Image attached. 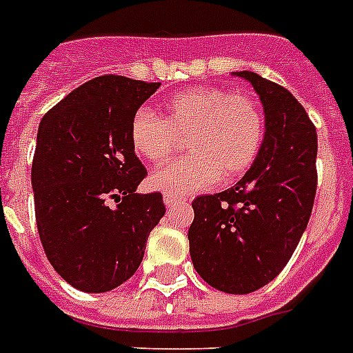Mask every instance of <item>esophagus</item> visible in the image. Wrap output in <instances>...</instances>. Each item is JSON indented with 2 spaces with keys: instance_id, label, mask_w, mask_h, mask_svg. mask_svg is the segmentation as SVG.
Masks as SVG:
<instances>
[{
  "instance_id": "1",
  "label": "esophagus",
  "mask_w": 353,
  "mask_h": 353,
  "mask_svg": "<svg viewBox=\"0 0 353 353\" xmlns=\"http://www.w3.org/2000/svg\"><path fill=\"white\" fill-rule=\"evenodd\" d=\"M165 203L168 205V207H172V205H177L181 203V201H185V198H177V196H170V194H165Z\"/></svg>"
}]
</instances>
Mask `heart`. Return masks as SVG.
<instances>
[{
	"instance_id": "1",
	"label": "heart",
	"mask_w": 353,
	"mask_h": 353,
	"mask_svg": "<svg viewBox=\"0 0 353 353\" xmlns=\"http://www.w3.org/2000/svg\"><path fill=\"white\" fill-rule=\"evenodd\" d=\"M187 137L188 157L155 170L150 185L183 198L238 179L256 161L265 137V117L256 99L221 88L196 85L165 104L163 117L139 110L132 117L133 150L150 163L170 159Z\"/></svg>"
}]
</instances>
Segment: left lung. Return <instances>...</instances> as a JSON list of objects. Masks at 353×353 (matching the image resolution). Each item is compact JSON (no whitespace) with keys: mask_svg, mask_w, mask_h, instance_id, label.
<instances>
[{"mask_svg":"<svg viewBox=\"0 0 353 353\" xmlns=\"http://www.w3.org/2000/svg\"><path fill=\"white\" fill-rule=\"evenodd\" d=\"M234 74L260 95L265 137L234 187L194 199L188 243L207 284L245 295L279 276L306 231L317 192V132L285 88L252 71Z\"/></svg>","mask_w":353,"mask_h":353,"instance_id":"left-lung-1","label":"left lung"}]
</instances>
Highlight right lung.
Listing matches in <instances>:
<instances>
[{
	"mask_svg": "<svg viewBox=\"0 0 353 353\" xmlns=\"http://www.w3.org/2000/svg\"><path fill=\"white\" fill-rule=\"evenodd\" d=\"M159 85L102 74L40 122L30 174L38 234L54 271L85 293L126 282L165 216L161 192H135L148 172L130 139L132 117Z\"/></svg>",
	"mask_w": 353,
	"mask_h": 353,
	"instance_id": "obj_1",
	"label": "right lung"
}]
</instances>
